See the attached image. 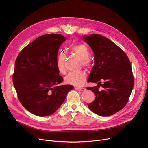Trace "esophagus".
Listing matches in <instances>:
<instances>
[{"mask_svg": "<svg viewBox=\"0 0 148 148\" xmlns=\"http://www.w3.org/2000/svg\"><path fill=\"white\" fill-rule=\"evenodd\" d=\"M75 89L77 90H80V91H82V90H85V88H81V87H76L75 88Z\"/></svg>", "mask_w": 148, "mask_h": 148, "instance_id": "esophagus-1", "label": "esophagus"}]
</instances>
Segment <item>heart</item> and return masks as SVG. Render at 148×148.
<instances>
[{
	"label": "heart",
	"instance_id": "obj_1",
	"mask_svg": "<svg viewBox=\"0 0 148 148\" xmlns=\"http://www.w3.org/2000/svg\"><path fill=\"white\" fill-rule=\"evenodd\" d=\"M72 51L76 54L81 59L83 66H86L88 65L90 53L88 46L84 44H75L72 47ZM66 54L64 51H60L56 58V66L58 71L61 73H65L66 68L65 66V61ZM86 80V74L83 71L77 73H69L65 78V81L69 84L80 86L82 85Z\"/></svg>",
	"mask_w": 148,
	"mask_h": 148
}]
</instances>
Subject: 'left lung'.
<instances>
[{
	"instance_id": "left-lung-1",
	"label": "left lung",
	"mask_w": 148,
	"mask_h": 148,
	"mask_svg": "<svg viewBox=\"0 0 148 148\" xmlns=\"http://www.w3.org/2000/svg\"><path fill=\"white\" fill-rule=\"evenodd\" d=\"M82 38L94 54V66L88 82L98 83L97 86L87 88L95 95L88 107L101 116L112 115L125 106L134 86L130 61L125 52L105 36L92 34ZM99 86L103 91L98 90Z\"/></svg>"
}]
</instances>
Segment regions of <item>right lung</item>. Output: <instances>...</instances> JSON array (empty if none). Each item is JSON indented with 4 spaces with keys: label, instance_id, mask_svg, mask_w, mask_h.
I'll return each instance as SVG.
<instances>
[{
    "label": "right lung",
    "instance_id": "1",
    "mask_svg": "<svg viewBox=\"0 0 148 148\" xmlns=\"http://www.w3.org/2000/svg\"><path fill=\"white\" fill-rule=\"evenodd\" d=\"M66 38L50 34L37 38L19 53L15 62L13 84L20 102L29 112L47 116L55 112L65 101L72 85L64 80L56 66L60 45Z\"/></svg>",
    "mask_w": 148,
    "mask_h": 148
}]
</instances>
